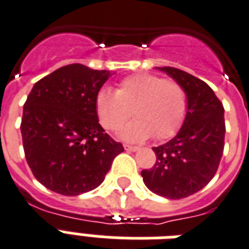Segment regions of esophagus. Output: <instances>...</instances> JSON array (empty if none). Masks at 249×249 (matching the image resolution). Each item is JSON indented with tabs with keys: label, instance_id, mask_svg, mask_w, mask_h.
I'll return each mask as SVG.
<instances>
[{
	"label": "esophagus",
	"instance_id": "1",
	"mask_svg": "<svg viewBox=\"0 0 249 249\" xmlns=\"http://www.w3.org/2000/svg\"><path fill=\"white\" fill-rule=\"evenodd\" d=\"M124 149L126 151H130V152H135L139 149V147H136V145H128V144H124Z\"/></svg>",
	"mask_w": 249,
	"mask_h": 249
}]
</instances>
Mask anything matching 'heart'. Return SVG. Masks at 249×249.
<instances>
[{
    "mask_svg": "<svg viewBox=\"0 0 249 249\" xmlns=\"http://www.w3.org/2000/svg\"><path fill=\"white\" fill-rule=\"evenodd\" d=\"M94 106L98 121L109 131L119 130L132 113L135 119L121 134L124 140L140 142L152 135L156 140H165L184 123L188 96L178 82L138 73L119 81L117 90L101 88Z\"/></svg>",
    "mask_w": 249,
    "mask_h": 249,
    "instance_id": "obj_1",
    "label": "heart"
}]
</instances>
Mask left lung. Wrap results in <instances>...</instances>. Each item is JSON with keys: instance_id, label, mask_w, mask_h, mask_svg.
Listing matches in <instances>:
<instances>
[{"instance_id": "obj_1", "label": "left lung", "mask_w": 249, "mask_h": 249, "mask_svg": "<svg viewBox=\"0 0 249 249\" xmlns=\"http://www.w3.org/2000/svg\"><path fill=\"white\" fill-rule=\"evenodd\" d=\"M188 96V111L177 135L153 147L156 162L142 171L152 193L181 199L205 188L216 173L224 148V109L206 82L172 67H161Z\"/></svg>"}]
</instances>
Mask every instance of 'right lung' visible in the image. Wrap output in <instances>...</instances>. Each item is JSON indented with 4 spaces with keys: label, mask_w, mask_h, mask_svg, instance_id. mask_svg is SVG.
Listing matches in <instances>:
<instances>
[{
    "label": "right lung",
    "mask_w": 249,
    "mask_h": 249,
    "mask_svg": "<svg viewBox=\"0 0 249 249\" xmlns=\"http://www.w3.org/2000/svg\"><path fill=\"white\" fill-rule=\"evenodd\" d=\"M111 76L69 64L39 80L23 106L25 156L35 178L55 193L78 196L102 184L124 151L98 123L97 91Z\"/></svg>",
    "instance_id": "add662e5"
}]
</instances>
